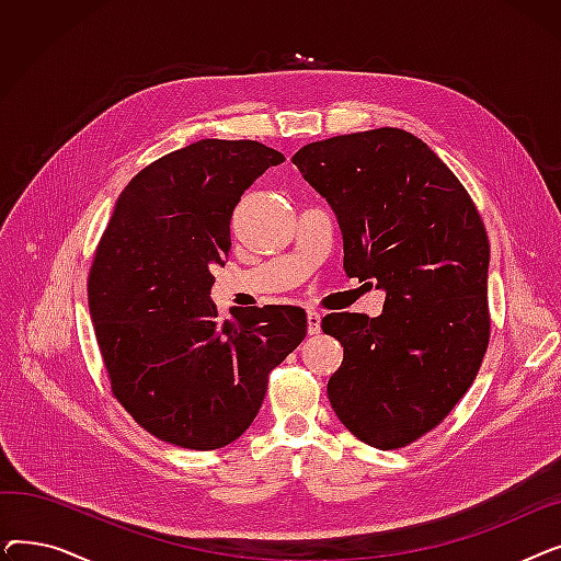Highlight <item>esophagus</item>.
Masks as SVG:
<instances>
[{"label": "esophagus", "instance_id": "1", "mask_svg": "<svg viewBox=\"0 0 561 561\" xmlns=\"http://www.w3.org/2000/svg\"><path fill=\"white\" fill-rule=\"evenodd\" d=\"M320 322H322L320 313L313 311V309H309V311H307V332H309V334H318V332H320Z\"/></svg>", "mask_w": 561, "mask_h": 561}]
</instances>
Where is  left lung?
I'll return each instance as SVG.
<instances>
[{
	"instance_id": "8db88e82",
	"label": "left lung",
	"mask_w": 561,
	"mask_h": 561,
	"mask_svg": "<svg viewBox=\"0 0 561 561\" xmlns=\"http://www.w3.org/2000/svg\"><path fill=\"white\" fill-rule=\"evenodd\" d=\"M293 163L336 214L345 275L387 293L377 318H322L343 345L332 409L364 444L404 448L450 414L482 366L484 222L453 170L404 129L309 142Z\"/></svg>"
}]
</instances>
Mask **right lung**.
I'll return each mask as SVG.
<instances>
[{
  "mask_svg": "<svg viewBox=\"0 0 561 561\" xmlns=\"http://www.w3.org/2000/svg\"><path fill=\"white\" fill-rule=\"evenodd\" d=\"M284 154L204 138L142 168L115 202L88 275L111 391L165 444L216 450L256 419L268 375L307 336L300 307L211 302L241 195Z\"/></svg>",
  "mask_w": 561,
  "mask_h": 561,
  "instance_id": "right-lung-1",
  "label": "right lung"
}]
</instances>
